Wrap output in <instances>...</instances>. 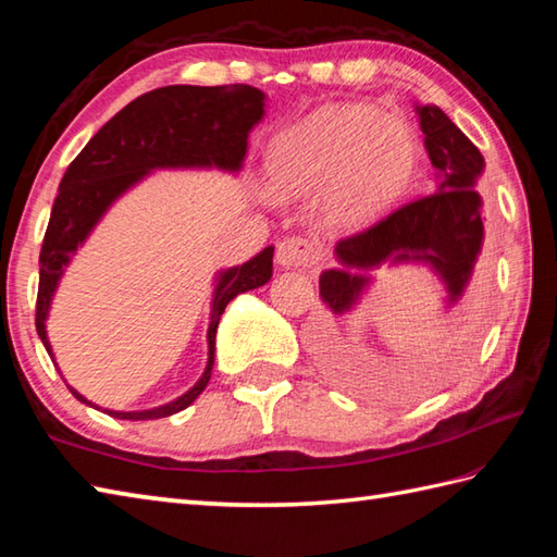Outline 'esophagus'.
I'll return each mask as SVG.
<instances>
[{
  "label": "esophagus",
  "instance_id": "1",
  "mask_svg": "<svg viewBox=\"0 0 557 557\" xmlns=\"http://www.w3.org/2000/svg\"><path fill=\"white\" fill-rule=\"evenodd\" d=\"M318 260V246L304 236H289L277 246V263L282 268H306Z\"/></svg>",
  "mask_w": 557,
  "mask_h": 557
}]
</instances>
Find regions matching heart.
<instances>
[{"label":"heart","mask_w":557,"mask_h":557,"mask_svg":"<svg viewBox=\"0 0 557 557\" xmlns=\"http://www.w3.org/2000/svg\"><path fill=\"white\" fill-rule=\"evenodd\" d=\"M413 170V138L395 114L366 104H330L285 128L268 150V176L277 196L321 191L327 215L354 224L405 191Z\"/></svg>","instance_id":"obj_1"}]
</instances>
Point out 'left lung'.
Masks as SVG:
<instances>
[{"mask_svg":"<svg viewBox=\"0 0 557 557\" xmlns=\"http://www.w3.org/2000/svg\"><path fill=\"white\" fill-rule=\"evenodd\" d=\"M423 144L437 170V191L389 210L335 246L339 268L321 275V297L337 315L369 285L363 272L385 263H429L447 287V301L465 294L483 244L476 180L486 162L479 148L435 104H417Z\"/></svg>","mask_w":557,"mask_h":557,"instance_id":"left-lung-1","label":"left lung"}]
</instances>
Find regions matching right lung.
<instances>
[{
	"label": "right lung",
	"mask_w": 557,
	"mask_h": 557,
	"mask_svg": "<svg viewBox=\"0 0 557 557\" xmlns=\"http://www.w3.org/2000/svg\"><path fill=\"white\" fill-rule=\"evenodd\" d=\"M265 96L258 88L234 86H164L128 102L88 140L59 184L50 224L40 248V285L35 304V330L52 357L45 321L64 268L90 230L126 188L158 168L242 170L248 134L263 120ZM272 277V246L244 265L224 270L212 299L208 325V366L200 381L180 399L146 411H110L114 419L148 421L172 417L203 393L212 361L220 315L236 294L263 287ZM54 361V359H52ZM71 395L86 401L74 387Z\"/></svg>",
	"instance_id": "right-lung-1"
}]
</instances>
